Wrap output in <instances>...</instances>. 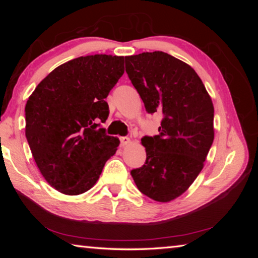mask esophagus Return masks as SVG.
<instances>
[{"label":"esophagus","mask_w":258,"mask_h":258,"mask_svg":"<svg viewBox=\"0 0 258 258\" xmlns=\"http://www.w3.org/2000/svg\"><path fill=\"white\" fill-rule=\"evenodd\" d=\"M131 143V139L130 138H127V137H123V138H120V146L121 147H127L128 145Z\"/></svg>","instance_id":"34e87169"}]
</instances>
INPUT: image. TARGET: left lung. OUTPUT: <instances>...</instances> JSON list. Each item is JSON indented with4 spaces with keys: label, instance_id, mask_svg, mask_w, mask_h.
<instances>
[{
    "label": "left lung",
    "instance_id": "left-lung-1",
    "mask_svg": "<svg viewBox=\"0 0 258 258\" xmlns=\"http://www.w3.org/2000/svg\"><path fill=\"white\" fill-rule=\"evenodd\" d=\"M126 73L150 113L164 118L159 135L141 140L147 159L131 174L147 197L168 203L189 189L214 140V106L198 74L161 51L125 56Z\"/></svg>",
    "mask_w": 258,
    "mask_h": 258
}]
</instances>
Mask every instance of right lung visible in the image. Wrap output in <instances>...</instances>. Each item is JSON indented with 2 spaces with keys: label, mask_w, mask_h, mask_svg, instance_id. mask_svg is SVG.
<instances>
[{
  "label": "right lung",
  "mask_w": 258,
  "mask_h": 258,
  "mask_svg": "<svg viewBox=\"0 0 258 258\" xmlns=\"http://www.w3.org/2000/svg\"><path fill=\"white\" fill-rule=\"evenodd\" d=\"M124 74V56H80L53 69L25 107L26 138L43 177L63 195L77 196L99 180L119 140L99 121L109 115L104 99Z\"/></svg>",
  "instance_id": "1"
}]
</instances>
